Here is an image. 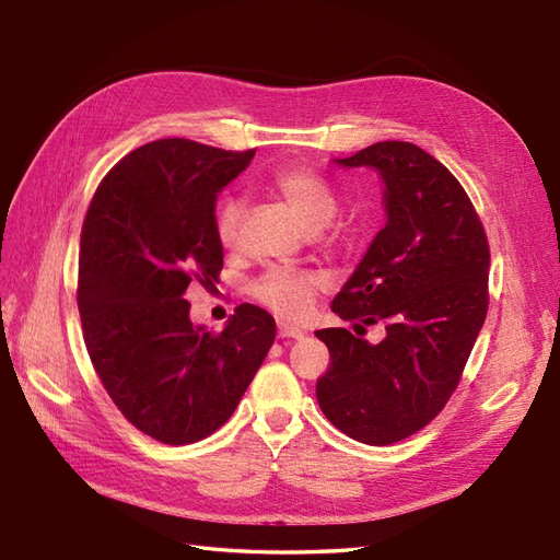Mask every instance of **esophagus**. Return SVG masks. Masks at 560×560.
Instances as JSON below:
<instances>
[{
  "label": "esophagus",
  "instance_id": "esophagus-1",
  "mask_svg": "<svg viewBox=\"0 0 560 560\" xmlns=\"http://www.w3.org/2000/svg\"><path fill=\"white\" fill-rule=\"evenodd\" d=\"M277 331H279L281 339H303V337H305V331H303L299 325L283 323V319L277 325Z\"/></svg>",
  "mask_w": 560,
  "mask_h": 560
}]
</instances>
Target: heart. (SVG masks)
<instances>
[{
	"instance_id": "obj_1",
	"label": "heart",
	"mask_w": 560,
	"mask_h": 560,
	"mask_svg": "<svg viewBox=\"0 0 560 560\" xmlns=\"http://www.w3.org/2000/svg\"><path fill=\"white\" fill-rule=\"evenodd\" d=\"M271 189L293 209L295 217L303 221L305 229L319 231L335 219L339 201L317 173L299 168H281L271 175ZM245 219V205L235 197H225L217 211V237L223 247H235L241 241V229ZM319 287V279L311 271H295L287 267H273L261 273L255 281V295L269 305L271 311L295 317L311 305L313 293Z\"/></svg>"
}]
</instances>
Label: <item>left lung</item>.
<instances>
[{
  "instance_id": "8db88e82",
  "label": "left lung",
  "mask_w": 560,
  "mask_h": 560,
  "mask_svg": "<svg viewBox=\"0 0 560 560\" xmlns=\"http://www.w3.org/2000/svg\"><path fill=\"white\" fill-rule=\"evenodd\" d=\"M331 163L375 171L385 207L331 311L363 335L383 323L385 337L319 329L331 363L317 401L341 433L392 445L431 423L459 383L489 311V243L457 177L416 144L377 141Z\"/></svg>"
}]
</instances>
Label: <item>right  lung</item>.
Instances as JSON below:
<instances>
[{"label": "right lung", "mask_w": 560, "mask_h": 560, "mask_svg": "<svg viewBox=\"0 0 560 560\" xmlns=\"http://www.w3.org/2000/svg\"><path fill=\"white\" fill-rule=\"evenodd\" d=\"M253 156L151 141L103 177L83 221L79 315L91 363L125 419L165 445L229 421L277 337L257 305H237L213 335L185 301L189 283L219 277V192Z\"/></svg>", "instance_id": "1"}]
</instances>
